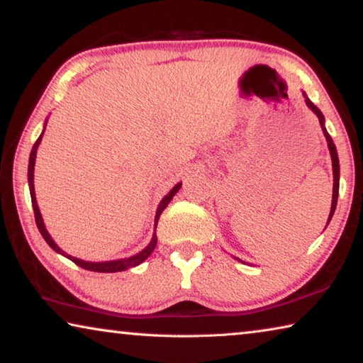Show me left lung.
<instances>
[{
  "label": "left lung",
  "instance_id": "left-lung-1",
  "mask_svg": "<svg viewBox=\"0 0 363 363\" xmlns=\"http://www.w3.org/2000/svg\"><path fill=\"white\" fill-rule=\"evenodd\" d=\"M306 96V94H304ZM306 104L312 108V112H314L318 116V121H320V126H322V131L325 134V138H327V143H328V149H330V155H331V162H333V177H335V182H333V200H331V211H330V216L328 220L333 216V213L336 210V203H337V192H340V162H337V153H336V147L333 144V139L330 138V134L327 133L323 126V115L320 110H318L317 106H314L309 99L306 97Z\"/></svg>",
  "mask_w": 363,
  "mask_h": 363
}]
</instances>
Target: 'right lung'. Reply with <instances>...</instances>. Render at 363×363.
<instances>
[{"label":"right lung","mask_w":363,"mask_h":363,"mask_svg":"<svg viewBox=\"0 0 363 363\" xmlns=\"http://www.w3.org/2000/svg\"><path fill=\"white\" fill-rule=\"evenodd\" d=\"M41 136L36 139V143L33 144V149H32V153H30V160H28V186H30V195H32V205H33V213H35V220H36V227H38L40 233L43 235V238H45L46 243L51 247L54 251H57V253L64 255L65 257H69L70 261H73L77 264V266L83 267L86 270H94V272H120V270H126L130 267H134V266H139L140 262L145 261L147 257H149L152 255V251L155 250V245H157V233H153L152 237V242L147 245V247L140 251V253L134 255L131 257H125V259H118V261H107V262H88V261H82V259H77V257H73L70 255H65L62 250H60L56 243H54V240L51 237H49L48 230L45 229V224H43V219H41V214H40V210H38V205H36V199H35V187H33V169H35V158H36V150H38V145L41 143ZM181 189V184H177V186L173 187V190L164 196V199L162 200V203H160L158 210H157V216H155V227L158 224V219H160V214L163 213L164 208L168 206V203L171 200H173V196L177 194V190Z\"/></svg>","instance_id":"right-lung-1"}]
</instances>
